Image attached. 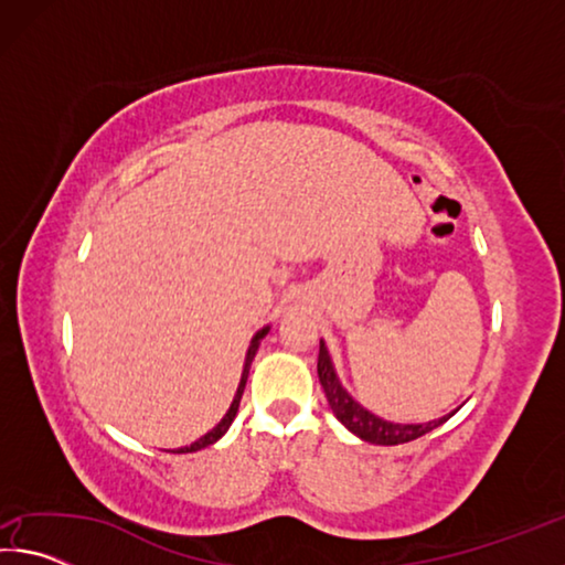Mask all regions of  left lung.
I'll list each match as a JSON object with an SVG mask.
<instances>
[{
    "label": "left lung",
    "mask_w": 565,
    "mask_h": 565,
    "mask_svg": "<svg viewBox=\"0 0 565 565\" xmlns=\"http://www.w3.org/2000/svg\"><path fill=\"white\" fill-rule=\"evenodd\" d=\"M319 381L323 386V394H327L329 406L333 411L343 426L349 428L351 434H356L359 438L369 444H379V446H398V444H408L414 438H420L428 431H434L448 420V416L438 418V420H428V424H391V420L379 418L374 414H369L366 408L359 406L353 401L343 386L339 384L337 371H333V363L323 341L319 343Z\"/></svg>",
    "instance_id": "obj_1"
}]
</instances>
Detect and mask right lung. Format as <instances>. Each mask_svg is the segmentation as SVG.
<instances>
[{
    "mask_svg": "<svg viewBox=\"0 0 565 565\" xmlns=\"http://www.w3.org/2000/svg\"><path fill=\"white\" fill-rule=\"evenodd\" d=\"M266 331H269V329H262V331L256 333V337L252 339V347H248V351H246V363H244L242 384H238V388H236V396H234V401H232V408L226 411V416H224L222 420H218L216 428H212V431H209L204 438H199V441H194V444L186 446V448H179V451H174V454H191V451H199V448L212 446L214 441H218V438H222V436L226 434V428L232 426V420L236 418L238 404H242V394H244V386H246V379H248V366H252V361H254V356H256V349H259V341L266 337Z\"/></svg>",
    "mask_w": 565,
    "mask_h": 565,
    "instance_id": "right-lung-1",
    "label": "right lung"
}]
</instances>
